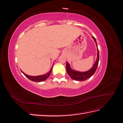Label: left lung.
Masks as SVG:
<instances>
[{"instance_id":"8db88e82","label":"left lung","mask_w":123,"mask_h":123,"mask_svg":"<svg viewBox=\"0 0 123 123\" xmlns=\"http://www.w3.org/2000/svg\"><path fill=\"white\" fill-rule=\"evenodd\" d=\"M92 37L94 39L96 44V46L97 47L98 54H97V58H96V60L94 65H93V66L90 70H89L87 71H85V72H80V71H78L74 70L71 68L70 64L67 62V64H66L67 72L68 75L70 76V77L74 80H79V81H84V80H86L88 79L89 77H91L92 75H93L94 73L96 71V69H97L98 66V62H99V51H98L97 43H96L95 38L93 36Z\"/></svg>"}]
</instances>
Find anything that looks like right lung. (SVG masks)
Here are the masks:
<instances>
[{"instance_id": "right-lung-1", "label": "right lung", "mask_w": 123, "mask_h": 123, "mask_svg": "<svg viewBox=\"0 0 123 123\" xmlns=\"http://www.w3.org/2000/svg\"><path fill=\"white\" fill-rule=\"evenodd\" d=\"M52 68L53 66L52 67V68H51L49 72H47V73L43 74V75H38V76H30V75H28L27 74H26L24 72H23L21 71L22 73H23L24 75L27 77V78L33 81H36V82H40V81H43L44 80H46L48 77H49L50 74L52 72Z\"/></svg>"}]
</instances>
